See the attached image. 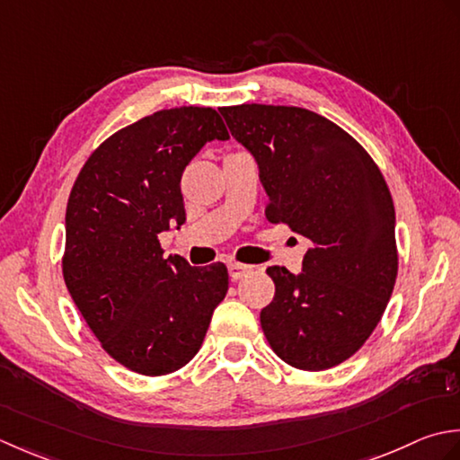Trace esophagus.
Returning <instances> with one entry per match:
<instances>
[{"label":"esophagus","mask_w":460,"mask_h":460,"mask_svg":"<svg viewBox=\"0 0 460 460\" xmlns=\"http://www.w3.org/2000/svg\"><path fill=\"white\" fill-rule=\"evenodd\" d=\"M252 271V266H246V264H238V261H230L228 264V274L232 279H240L246 274H250Z\"/></svg>","instance_id":"obj_1"}]
</instances>
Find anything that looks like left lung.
<instances>
[{"instance_id": "obj_1", "label": "left lung", "mask_w": 460, "mask_h": 460, "mask_svg": "<svg viewBox=\"0 0 460 460\" xmlns=\"http://www.w3.org/2000/svg\"><path fill=\"white\" fill-rule=\"evenodd\" d=\"M256 158L266 218L312 242L302 274L271 266L276 296L260 323L279 359L323 371L349 359L381 322L397 278L395 206L367 151L302 107L220 109Z\"/></svg>"}]
</instances>
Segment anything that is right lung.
I'll return each instance as SVG.
<instances>
[{
  "label": "right lung",
  "instance_id": "right-lung-1",
  "mask_svg": "<svg viewBox=\"0 0 460 460\" xmlns=\"http://www.w3.org/2000/svg\"><path fill=\"white\" fill-rule=\"evenodd\" d=\"M214 138L230 135L210 107L156 111L87 158L67 202L65 286L102 349L148 377L199 353L228 292L226 266L164 258L158 242L184 224L181 176Z\"/></svg>",
  "mask_w": 460,
  "mask_h": 460
}]
</instances>
